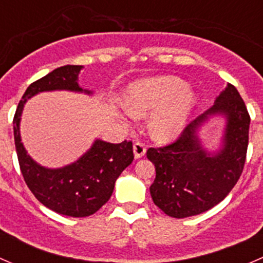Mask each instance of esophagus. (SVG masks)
<instances>
[{"label": "esophagus", "instance_id": "34e87169", "mask_svg": "<svg viewBox=\"0 0 263 263\" xmlns=\"http://www.w3.org/2000/svg\"><path fill=\"white\" fill-rule=\"evenodd\" d=\"M134 154L135 158L140 159L146 154V146L142 142H135L134 144Z\"/></svg>", "mask_w": 263, "mask_h": 263}]
</instances>
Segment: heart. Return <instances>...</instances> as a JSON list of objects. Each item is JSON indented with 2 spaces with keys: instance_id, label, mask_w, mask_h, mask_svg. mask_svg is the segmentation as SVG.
Returning a JSON list of instances; mask_svg holds the SVG:
<instances>
[{
  "instance_id": "b5f03b06",
  "label": "heart",
  "mask_w": 263,
  "mask_h": 263,
  "mask_svg": "<svg viewBox=\"0 0 263 263\" xmlns=\"http://www.w3.org/2000/svg\"><path fill=\"white\" fill-rule=\"evenodd\" d=\"M126 117L151 115L148 129L160 142H171L188 124L196 104V95L176 76L145 79L129 85L124 95Z\"/></svg>"
}]
</instances>
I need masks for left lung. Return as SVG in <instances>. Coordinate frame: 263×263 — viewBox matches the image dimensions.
Returning a JSON list of instances; mask_svg holds the SVG:
<instances>
[{
	"label": "left lung",
	"mask_w": 263,
	"mask_h": 263,
	"mask_svg": "<svg viewBox=\"0 0 263 263\" xmlns=\"http://www.w3.org/2000/svg\"><path fill=\"white\" fill-rule=\"evenodd\" d=\"M227 118L223 147L210 154L200 145L198 128L208 117ZM251 117L234 85L228 84L214 105L191 122L172 144L150 147L146 156L155 165L150 187L154 203L168 216L183 219L210 210L233 190L245 168Z\"/></svg>",
	"instance_id": "1"
}]
</instances>
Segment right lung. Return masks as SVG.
<instances>
[{
  "mask_svg": "<svg viewBox=\"0 0 263 263\" xmlns=\"http://www.w3.org/2000/svg\"><path fill=\"white\" fill-rule=\"evenodd\" d=\"M81 68L82 66H62L29 85L14 117L15 146L26 185L46 208L72 217L90 216L109 200L117 178L134 161L132 141L110 144L95 140L91 148L75 163L58 169L44 168L28 155L21 142L20 117L26 100L38 92L70 90L91 94L79 86Z\"/></svg>",
  "mask_w": 263,
  "mask_h": 263,
  "instance_id": "add662e5",
  "label": "right lung"
}]
</instances>
